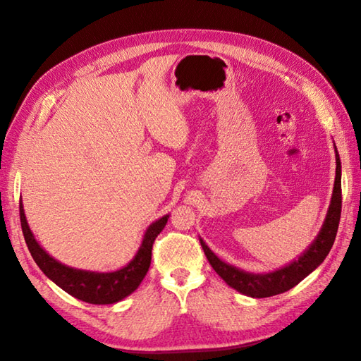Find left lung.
Here are the masks:
<instances>
[{
    "mask_svg": "<svg viewBox=\"0 0 361 361\" xmlns=\"http://www.w3.org/2000/svg\"><path fill=\"white\" fill-rule=\"evenodd\" d=\"M335 159H336V173H335V183H334V194L331 204H329V211L323 228L318 233L317 239L313 240L310 247L305 250L298 260L274 270L271 273L256 274L239 270L234 265H229L224 260H220L214 252L208 248L202 239V248L204 251L206 257H208L211 267L216 270V273L224 279L229 287L240 291L242 295H247L251 298H268L283 293L290 288L298 286L305 276H309L318 265L323 264V260L331 251L332 245L335 242L336 231H338L340 216H341V163L340 155L335 147Z\"/></svg>",
    "mask_w": 361,
    "mask_h": 361,
    "instance_id": "8db88e82",
    "label": "left lung"
}]
</instances>
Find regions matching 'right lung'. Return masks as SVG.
I'll return each instance as SVG.
<instances>
[{
    "label": "right lung",
    "mask_w": 361,
    "mask_h": 361,
    "mask_svg": "<svg viewBox=\"0 0 361 361\" xmlns=\"http://www.w3.org/2000/svg\"><path fill=\"white\" fill-rule=\"evenodd\" d=\"M167 219L169 216L161 217L147 228L140 250H137L135 257L126 267L111 273H97L66 267L49 256L35 240L27 225L25 209H23V204L20 202V221L23 235H25L26 245L35 264L40 267V270L54 283H57L66 293L90 304H114L122 301L130 293H133L149 271L153 242L164 229Z\"/></svg>",
    "instance_id": "add662e5"
}]
</instances>
